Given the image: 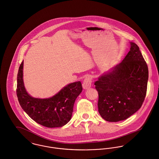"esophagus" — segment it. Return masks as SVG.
Wrapping results in <instances>:
<instances>
[{"label": "esophagus", "instance_id": "obj_1", "mask_svg": "<svg viewBox=\"0 0 159 159\" xmlns=\"http://www.w3.org/2000/svg\"><path fill=\"white\" fill-rule=\"evenodd\" d=\"M92 79L91 77H90V76L86 77L83 82V84H82L83 88L84 89H89L92 85Z\"/></svg>", "mask_w": 159, "mask_h": 159}]
</instances>
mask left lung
<instances>
[{
    "mask_svg": "<svg viewBox=\"0 0 159 159\" xmlns=\"http://www.w3.org/2000/svg\"><path fill=\"white\" fill-rule=\"evenodd\" d=\"M149 72L139 47L131 42L124 60L95 82L98 112L105 120L127 119L139 110L147 92Z\"/></svg>",
    "mask_w": 159,
    "mask_h": 159,
    "instance_id": "8db88e82",
    "label": "left lung"
}]
</instances>
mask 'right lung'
Returning a JSON list of instances; mask_svg holds the SVG:
<instances>
[{"instance_id": "add662e5", "label": "right lung", "mask_w": 159, "mask_h": 159, "mask_svg": "<svg viewBox=\"0 0 159 159\" xmlns=\"http://www.w3.org/2000/svg\"><path fill=\"white\" fill-rule=\"evenodd\" d=\"M23 61L17 75L16 95L22 109L37 124L48 128L61 127L71 119L74 102L82 90L80 81L70 84L52 98H32L26 92L23 80Z\"/></svg>"}]
</instances>
